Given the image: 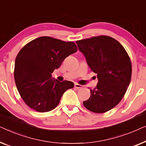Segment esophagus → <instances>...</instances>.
<instances>
[{
	"label": "esophagus",
	"instance_id": "34e87169",
	"mask_svg": "<svg viewBox=\"0 0 146 146\" xmlns=\"http://www.w3.org/2000/svg\"><path fill=\"white\" fill-rule=\"evenodd\" d=\"M75 87L77 88V89H81V88L83 87V85H79V84H78V83H75Z\"/></svg>",
	"mask_w": 146,
	"mask_h": 146
}]
</instances>
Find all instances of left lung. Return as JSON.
<instances>
[{
    "label": "left lung",
    "mask_w": 146,
    "mask_h": 146,
    "mask_svg": "<svg viewBox=\"0 0 146 146\" xmlns=\"http://www.w3.org/2000/svg\"><path fill=\"white\" fill-rule=\"evenodd\" d=\"M98 82L91 96L83 102L90 111L104 113L116 106L127 91L132 76V63L122 45L107 36L76 42Z\"/></svg>",
    "instance_id": "obj_1"
}]
</instances>
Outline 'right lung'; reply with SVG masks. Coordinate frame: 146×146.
I'll list each match as a JSON object with an SVG mask.
<instances>
[{"label": "right lung", "instance_id": "add662e5", "mask_svg": "<svg viewBox=\"0 0 146 146\" xmlns=\"http://www.w3.org/2000/svg\"><path fill=\"white\" fill-rule=\"evenodd\" d=\"M77 51L74 42L48 36L35 39L20 50L15 60L14 80L30 108L40 112L50 111L58 105L63 94L74 87L71 81L53 79L52 73Z\"/></svg>", "mask_w": 146, "mask_h": 146}]
</instances>
